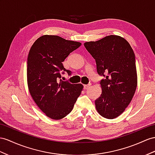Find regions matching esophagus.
I'll use <instances>...</instances> for the list:
<instances>
[{
    "label": "esophagus",
    "instance_id": "1",
    "mask_svg": "<svg viewBox=\"0 0 155 155\" xmlns=\"http://www.w3.org/2000/svg\"><path fill=\"white\" fill-rule=\"evenodd\" d=\"M90 86H91L90 84H86V85L84 86V88L85 90H87V89H88L89 88H90Z\"/></svg>",
    "mask_w": 155,
    "mask_h": 155
}]
</instances>
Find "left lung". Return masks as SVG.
I'll return each instance as SVG.
<instances>
[{
    "mask_svg": "<svg viewBox=\"0 0 155 155\" xmlns=\"http://www.w3.org/2000/svg\"><path fill=\"white\" fill-rule=\"evenodd\" d=\"M84 45L96 60L97 73L105 77L100 82L101 96L95 101L97 111L104 118H115L128 106L137 88L133 49L126 39L118 35L86 42Z\"/></svg>",
    "mask_w": 155,
    "mask_h": 155,
    "instance_id": "1",
    "label": "left lung"
}]
</instances>
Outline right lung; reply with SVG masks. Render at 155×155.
<instances>
[{
	"label": "right lung",
	"mask_w": 155,
	"mask_h": 155,
	"mask_svg": "<svg viewBox=\"0 0 155 155\" xmlns=\"http://www.w3.org/2000/svg\"><path fill=\"white\" fill-rule=\"evenodd\" d=\"M82 44L57 35H43L31 46L27 58V84L35 104L46 115L59 120L73 110L83 89L81 84L63 81L62 62Z\"/></svg>",
	"instance_id": "add662e5"
}]
</instances>
